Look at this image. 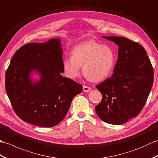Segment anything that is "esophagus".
Wrapping results in <instances>:
<instances>
[{
    "label": "esophagus",
    "mask_w": 158,
    "mask_h": 158,
    "mask_svg": "<svg viewBox=\"0 0 158 158\" xmlns=\"http://www.w3.org/2000/svg\"><path fill=\"white\" fill-rule=\"evenodd\" d=\"M83 91H84V92H88L90 91V90H91V88H90L89 87H88V86L83 85Z\"/></svg>",
    "instance_id": "esophagus-1"
}]
</instances>
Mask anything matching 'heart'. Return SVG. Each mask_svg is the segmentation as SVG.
Here are the masks:
<instances>
[{
    "label": "heart",
    "mask_w": 158,
    "mask_h": 158,
    "mask_svg": "<svg viewBox=\"0 0 158 158\" xmlns=\"http://www.w3.org/2000/svg\"><path fill=\"white\" fill-rule=\"evenodd\" d=\"M115 53L109 45L94 41L83 43L72 50L71 57L63 60L62 66L65 75L75 79L83 72L94 82L102 81L112 73L115 64Z\"/></svg>",
    "instance_id": "1"
}]
</instances>
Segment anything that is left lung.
Returning a JSON list of instances; mask_svg holds the SVG:
<instances>
[{"instance_id": "1", "label": "left lung", "mask_w": 158, "mask_h": 158, "mask_svg": "<svg viewBox=\"0 0 158 158\" xmlns=\"http://www.w3.org/2000/svg\"><path fill=\"white\" fill-rule=\"evenodd\" d=\"M119 46L118 58L110 77L97 85L102 98L95 106L100 119L121 125L141 111L153 83V69L139 43L122 36H102Z\"/></svg>"}]
</instances>
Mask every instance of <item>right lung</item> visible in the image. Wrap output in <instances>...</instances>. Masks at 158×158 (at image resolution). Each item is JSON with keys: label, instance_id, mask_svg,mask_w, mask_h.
<instances>
[{"label": "right lung", "instance_id": "1", "mask_svg": "<svg viewBox=\"0 0 158 158\" xmlns=\"http://www.w3.org/2000/svg\"><path fill=\"white\" fill-rule=\"evenodd\" d=\"M59 39L30 43L14 53L5 74V89L13 109L23 122L53 127L62 122L74 97L83 87L62 77V49ZM40 79L33 82L31 73Z\"/></svg>", "mask_w": 158, "mask_h": 158}]
</instances>
